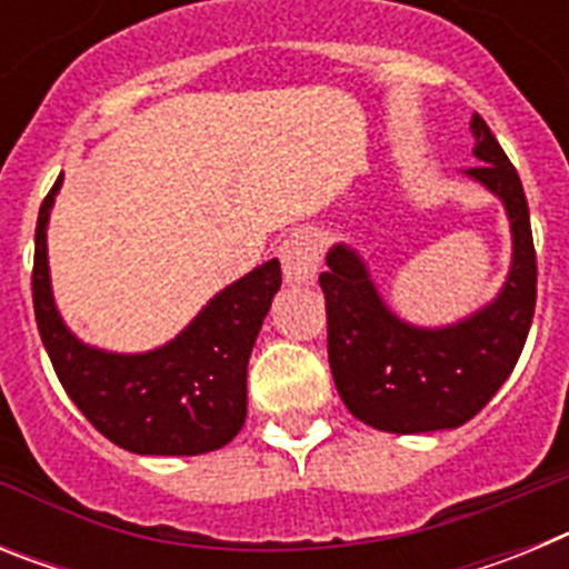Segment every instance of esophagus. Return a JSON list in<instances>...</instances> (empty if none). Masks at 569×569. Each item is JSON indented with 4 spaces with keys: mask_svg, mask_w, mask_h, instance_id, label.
<instances>
[{
    "mask_svg": "<svg viewBox=\"0 0 569 569\" xmlns=\"http://www.w3.org/2000/svg\"><path fill=\"white\" fill-rule=\"evenodd\" d=\"M281 270H284V281L290 284H305L316 276L321 264V239L316 230L299 228L281 241L279 248Z\"/></svg>",
    "mask_w": 569,
    "mask_h": 569,
    "instance_id": "1",
    "label": "esophagus"
}]
</instances>
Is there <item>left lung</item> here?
<instances>
[{
	"instance_id": "left-lung-1",
	"label": "left lung",
	"mask_w": 569,
	"mask_h": 569,
	"mask_svg": "<svg viewBox=\"0 0 569 569\" xmlns=\"http://www.w3.org/2000/svg\"><path fill=\"white\" fill-rule=\"evenodd\" d=\"M479 168L467 173L505 202L512 268L499 299L453 328L425 330L396 319L365 261L336 244L319 276L328 310V359L350 413L385 433L450 430L496 396L530 333L536 310V248L521 179L479 113L472 116Z\"/></svg>"
}]
</instances>
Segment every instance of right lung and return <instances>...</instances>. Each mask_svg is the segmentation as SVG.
I'll return each mask as SVG.
<instances>
[{"instance_id":"1","label":"right lung","mask_w":569,"mask_h":569,"mask_svg":"<svg viewBox=\"0 0 569 569\" xmlns=\"http://www.w3.org/2000/svg\"><path fill=\"white\" fill-rule=\"evenodd\" d=\"M62 176L44 196L33 250V313L64 393L104 439L139 456H199L219 450L248 416V359L281 284L279 259L210 299L170 345L119 356L82 345L59 319L50 296V204Z\"/></svg>"}]
</instances>
